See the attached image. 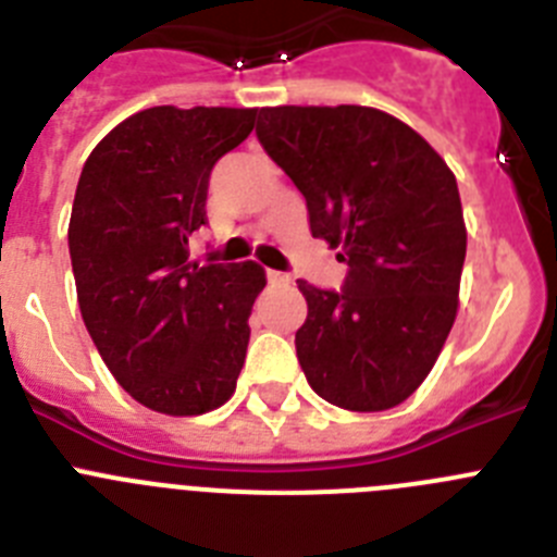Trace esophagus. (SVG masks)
Listing matches in <instances>:
<instances>
[{"label": "esophagus", "instance_id": "obj_1", "mask_svg": "<svg viewBox=\"0 0 557 557\" xmlns=\"http://www.w3.org/2000/svg\"><path fill=\"white\" fill-rule=\"evenodd\" d=\"M268 278H270V282H273V284H293V275H287V273H275V270H270Z\"/></svg>", "mask_w": 557, "mask_h": 557}]
</instances>
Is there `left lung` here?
I'll list each match as a JSON object with an SVG mask.
<instances>
[{"label": "left lung", "instance_id": "8db88e82", "mask_svg": "<svg viewBox=\"0 0 557 557\" xmlns=\"http://www.w3.org/2000/svg\"><path fill=\"white\" fill-rule=\"evenodd\" d=\"M256 136L307 198L312 236L343 248L339 293L298 282L295 351L329 405L379 412L430 376L460 307L466 223L435 147L368 106H278Z\"/></svg>", "mask_w": 557, "mask_h": 557}]
</instances>
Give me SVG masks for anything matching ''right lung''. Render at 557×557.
<instances>
[{"instance_id":"add662e5","label":"right lung","mask_w":557,"mask_h":557,"mask_svg":"<svg viewBox=\"0 0 557 557\" xmlns=\"http://www.w3.org/2000/svg\"><path fill=\"white\" fill-rule=\"evenodd\" d=\"M256 108L156 106L91 150L69 253L83 323L113 379L164 416H203L234 396L248 318L268 278L256 262H189L209 172L253 131Z\"/></svg>"}]
</instances>
